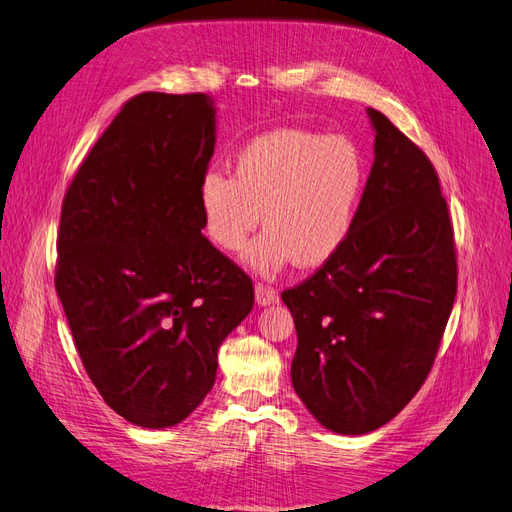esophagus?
I'll return each instance as SVG.
<instances>
[{
  "label": "esophagus",
  "mask_w": 512,
  "mask_h": 512,
  "mask_svg": "<svg viewBox=\"0 0 512 512\" xmlns=\"http://www.w3.org/2000/svg\"><path fill=\"white\" fill-rule=\"evenodd\" d=\"M254 292H256L258 305H271V303L277 301L275 288H271V286H267V284H260V282H258V284L254 286Z\"/></svg>",
  "instance_id": "esophagus-1"
}]
</instances>
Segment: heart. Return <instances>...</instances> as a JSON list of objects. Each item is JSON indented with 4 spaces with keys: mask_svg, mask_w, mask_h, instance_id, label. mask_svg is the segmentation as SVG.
<instances>
[{
    "mask_svg": "<svg viewBox=\"0 0 512 512\" xmlns=\"http://www.w3.org/2000/svg\"><path fill=\"white\" fill-rule=\"evenodd\" d=\"M365 188V160L346 136L282 128L262 134L237 158L235 177L211 168L200 179L198 203L207 237L237 252L265 226L243 260L273 275L290 260L318 267L346 243Z\"/></svg>",
    "mask_w": 512,
    "mask_h": 512,
    "instance_id": "obj_1",
    "label": "heart"
}]
</instances>
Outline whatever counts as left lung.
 <instances>
[{
    "mask_svg": "<svg viewBox=\"0 0 512 512\" xmlns=\"http://www.w3.org/2000/svg\"><path fill=\"white\" fill-rule=\"evenodd\" d=\"M365 190L346 243L282 292L297 329L292 386L318 423L361 436L389 423L436 361L457 294L455 232L425 151L376 108Z\"/></svg>",
    "mask_w": 512,
    "mask_h": 512,
    "instance_id": "left-lung-1",
    "label": "left lung"
}]
</instances>
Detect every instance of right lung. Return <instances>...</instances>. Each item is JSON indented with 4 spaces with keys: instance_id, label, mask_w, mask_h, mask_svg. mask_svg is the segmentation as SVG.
<instances>
[{
    "instance_id": "right-lung-1",
    "label": "right lung",
    "mask_w": 512,
    "mask_h": 512,
    "mask_svg": "<svg viewBox=\"0 0 512 512\" xmlns=\"http://www.w3.org/2000/svg\"><path fill=\"white\" fill-rule=\"evenodd\" d=\"M215 149L205 94L121 106L68 185L55 288L98 393L126 421L181 423L211 391L218 348L254 286L203 235L198 185Z\"/></svg>"
}]
</instances>
